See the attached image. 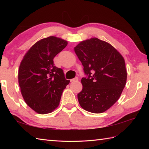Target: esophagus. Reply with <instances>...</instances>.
Masks as SVG:
<instances>
[{"label": "esophagus", "mask_w": 149, "mask_h": 149, "mask_svg": "<svg viewBox=\"0 0 149 149\" xmlns=\"http://www.w3.org/2000/svg\"><path fill=\"white\" fill-rule=\"evenodd\" d=\"M78 81V77H75L74 79H70V82H74V81Z\"/></svg>", "instance_id": "esophagus-1"}]
</instances>
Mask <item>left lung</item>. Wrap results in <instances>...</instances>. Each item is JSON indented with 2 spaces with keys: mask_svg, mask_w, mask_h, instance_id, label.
I'll return each instance as SVG.
<instances>
[{
  "mask_svg": "<svg viewBox=\"0 0 149 149\" xmlns=\"http://www.w3.org/2000/svg\"><path fill=\"white\" fill-rule=\"evenodd\" d=\"M74 51L88 75L81 79L79 103L87 111L105 112L119 99L125 86L124 58L111 44L97 38L82 41Z\"/></svg>",
  "mask_w": 149,
  "mask_h": 149,
  "instance_id": "obj_1",
  "label": "left lung"
}]
</instances>
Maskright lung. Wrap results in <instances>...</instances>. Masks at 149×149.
Instances as JSON below:
<instances>
[{
	"label": "right lung",
	"mask_w": 149,
	"mask_h": 149,
	"mask_svg": "<svg viewBox=\"0 0 149 149\" xmlns=\"http://www.w3.org/2000/svg\"><path fill=\"white\" fill-rule=\"evenodd\" d=\"M68 42L56 36L38 41L27 50L18 68V84L25 102L40 115L52 113L58 107L69 80L53 59Z\"/></svg>",
	"instance_id": "1"
}]
</instances>
